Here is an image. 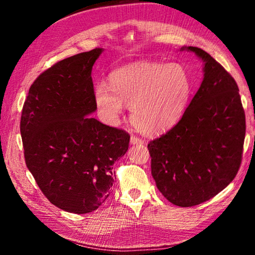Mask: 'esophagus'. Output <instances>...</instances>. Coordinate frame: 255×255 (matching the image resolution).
Segmentation results:
<instances>
[{"instance_id": "34e87169", "label": "esophagus", "mask_w": 255, "mask_h": 255, "mask_svg": "<svg viewBox=\"0 0 255 255\" xmlns=\"http://www.w3.org/2000/svg\"><path fill=\"white\" fill-rule=\"evenodd\" d=\"M130 143H131L132 145H137V144L144 145V144H145V140L143 139V138L138 137V136H136V135H132V136L130 137Z\"/></svg>"}]
</instances>
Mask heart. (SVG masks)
Returning <instances> with one entry per match:
<instances>
[{"label": "heart", "mask_w": 255, "mask_h": 255, "mask_svg": "<svg viewBox=\"0 0 255 255\" xmlns=\"http://www.w3.org/2000/svg\"><path fill=\"white\" fill-rule=\"evenodd\" d=\"M190 79L180 64L140 63L112 73L109 85L99 83L94 99L108 123H117L124 105L144 132L165 130L178 122L190 96Z\"/></svg>", "instance_id": "obj_1"}]
</instances>
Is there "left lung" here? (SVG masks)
<instances>
[{
	"mask_svg": "<svg viewBox=\"0 0 255 255\" xmlns=\"http://www.w3.org/2000/svg\"><path fill=\"white\" fill-rule=\"evenodd\" d=\"M204 80L182 118L147 147L156 187L171 204L192 207L214 198L239 172L245 112L233 76L198 47Z\"/></svg>",
	"mask_w": 255,
	"mask_h": 255,
	"instance_id": "8db88e82",
	"label": "left lung"
}]
</instances>
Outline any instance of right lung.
<instances>
[{"label":"right lung","mask_w":255,"mask_h":255,"mask_svg":"<svg viewBox=\"0 0 255 255\" xmlns=\"http://www.w3.org/2000/svg\"><path fill=\"white\" fill-rule=\"evenodd\" d=\"M101 53H80L42 72L21 114L27 167L47 199L68 213H91L107 200L112 165L130 139L123 129L89 117L97 110L91 72Z\"/></svg>","instance_id":"obj_1"}]
</instances>
